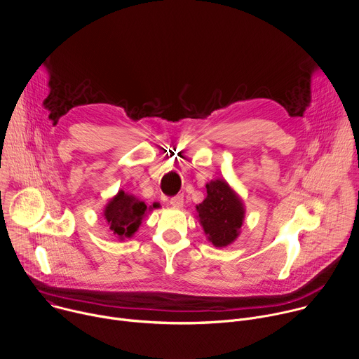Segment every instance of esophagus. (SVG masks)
<instances>
[{
  "label": "esophagus",
  "instance_id": "1",
  "mask_svg": "<svg viewBox=\"0 0 359 359\" xmlns=\"http://www.w3.org/2000/svg\"><path fill=\"white\" fill-rule=\"evenodd\" d=\"M170 205H171L172 208H181V206L184 205V196H182V195H177V196L171 198V199H170Z\"/></svg>",
  "mask_w": 359,
  "mask_h": 359
}]
</instances>
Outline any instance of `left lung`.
I'll return each instance as SVG.
<instances>
[{
  "label": "left lung",
  "mask_w": 359,
  "mask_h": 359,
  "mask_svg": "<svg viewBox=\"0 0 359 359\" xmlns=\"http://www.w3.org/2000/svg\"><path fill=\"white\" fill-rule=\"evenodd\" d=\"M198 219L208 241L215 248H225L236 241L245 219L241 196L225 180L206 184V198L196 205Z\"/></svg>",
  "instance_id": "8db88e82"
}]
</instances>
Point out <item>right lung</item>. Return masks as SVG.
I'll return each mask as SVG.
<instances>
[{"label": "right lung", "instance_id": "add662e5", "mask_svg": "<svg viewBox=\"0 0 359 359\" xmlns=\"http://www.w3.org/2000/svg\"><path fill=\"white\" fill-rule=\"evenodd\" d=\"M158 206L157 202L153 203V206H147L141 199L120 189L117 195L107 202L103 217L113 235L123 241L124 238H131L137 232L146 213Z\"/></svg>", "mask_w": 359, "mask_h": 359}]
</instances>
